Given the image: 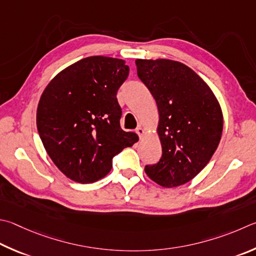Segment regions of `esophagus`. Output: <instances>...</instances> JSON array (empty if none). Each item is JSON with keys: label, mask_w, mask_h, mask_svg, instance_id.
Segmentation results:
<instances>
[{"label": "esophagus", "mask_w": 256, "mask_h": 256, "mask_svg": "<svg viewBox=\"0 0 256 256\" xmlns=\"http://www.w3.org/2000/svg\"><path fill=\"white\" fill-rule=\"evenodd\" d=\"M136 132L138 134V136H140V138H142L144 136V130H143L142 126H140V125H138V126L136 128Z\"/></svg>", "instance_id": "obj_1"}]
</instances>
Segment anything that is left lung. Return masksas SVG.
<instances>
[{
    "mask_svg": "<svg viewBox=\"0 0 256 256\" xmlns=\"http://www.w3.org/2000/svg\"><path fill=\"white\" fill-rule=\"evenodd\" d=\"M138 76L156 102L162 156L146 166L148 178L166 188L194 178L210 161L222 132L216 96L192 68L169 59H136Z\"/></svg>",
    "mask_w": 256,
    "mask_h": 256,
    "instance_id": "left-lung-1",
    "label": "left lung"
}]
</instances>
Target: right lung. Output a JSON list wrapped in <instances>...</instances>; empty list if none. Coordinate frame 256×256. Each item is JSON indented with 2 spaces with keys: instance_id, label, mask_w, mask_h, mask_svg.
<instances>
[{
  "instance_id": "1",
  "label": "right lung",
  "mask_w": 256,
  "mask_h": 256,
  "mask_svg": "<svg viewBox=\"0 0 256 256\" xmlns=\"http://www.w3.org/2000/svg\"><path fill=\"white\" fill-rule=\"evenodd\" d=\"M128 72L122 59L92 56L64 68L44 88L36 128L50 159L69 179H102L113 158L138 140L120 125L116 94Z\"/></svg>"
}]
</instances>
